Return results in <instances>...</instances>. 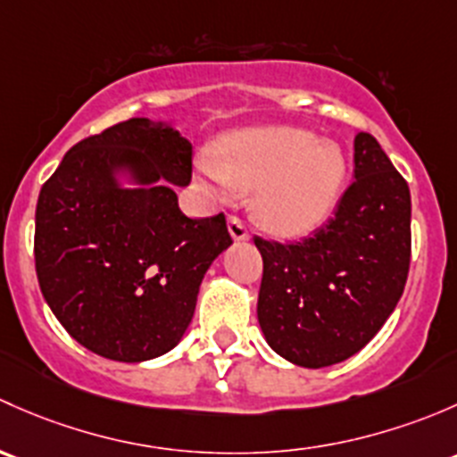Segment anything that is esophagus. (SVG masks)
<instances>
[{
	"label": "esophagus",
	"mask_w": 457,
	"mask_h": 457,
	"mask_svg": "<svg viewBox=\"0 0 457 457\" xmlns=\"http://www.w3.org/2000/svg\"><path fill=\"white\" fill-rule=\"evenodd\" d=\"M228 233H230V237L235 239V242H246V239L251 237V233H248V227L242 222V220L237 218V215H230V218H228Z\"/></svg>",
	"instance_id": "34e87169"
}]
</instances>
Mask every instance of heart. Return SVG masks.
<instances>
[{
  "mask_svg": "<svg viewBox=\"0 0 457 457\" xmlns=\"http://www.w3.org/2000/svg\"><path fill=\"white\" fill-rule=\"evenodd\" d=\"M202 171L220 187L228 180L257 189L255 211L268 228L299 235L317 228L337 209L347 180L345 152L297 127L235 131L218 147V162Z\"/></svg>",
  "mask_w": 457,
  "mask_h": 457,
  "instance_id": "b5f03b06",
  "label": "heart"
}]
</instances>
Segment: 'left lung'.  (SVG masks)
<instances>
[{
    "mask_svg": "<svg viewBox=\"0 0 457 457\" xmlns=\"http://www.w3.org/2000/svg\"><path fill=\"white\" fill-rule=\"evenodd\" d=\"M354 178L334 218L295 244L255 237L263 260L257 319L290 363H341L376 337L404 290L411 195L374 136L356 134Z\"/></svg>",
    "mask_w": 457,
    "mask_h": 457,
    "instance_id": "1",
    "label": "left lung"
}]
</instances>
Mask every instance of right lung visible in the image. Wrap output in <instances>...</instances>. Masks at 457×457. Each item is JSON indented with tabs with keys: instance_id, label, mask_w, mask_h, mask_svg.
<instances>
[{
	"instance_id": "add662e5",
	"label": "right lung",
	"mask_w": 457,
	"mask_h": 457,
	"mask_svg": "<svg viewBox=\"0 0 457 457\" xmlns=\"http://www.w3.org/2000/svg\"><path fill=\"white\" fill-rule=\"evenodd\" d=\"M191 149L171 123L129 119L74 145L41 187V293L94 354L140 363L173 350L206 270L233 244L222 213L191 220L178 206Z\"/></svg>"
}]
</instances>
